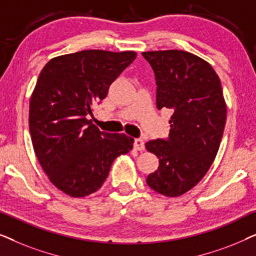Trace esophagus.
Here are the masks:
<instances>
[{"label":"esophagus","instance_id":"34e87169","mask_svg":"<svg viewBox=\"0 0 256 256\" xmlns=\"http://www.w3.org/2000/svg\"><path fill=\"white\" fill-rule=\"evenodd\" d=\"M134 149L138 150V152H142L144 149V140L143 138H135L134 140Z\"/></svg>","mask_w":256,"mask_h":256}]
</instances>
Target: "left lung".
<instances>
[{
    "label": "left lung",
    "instance_id": "8db88e82",
    "mask_svg": "<svg viewBox=\"0 0 256 256\" xmlns=\"http://www.w3.org/2000/svg\"><path fill=\"white\" fill-rule=\"evenodd\" d=\"M142 56L155 74L157 108L172 112L169 138L146 143L160 158L146 184L166 197H178L200 182L218 152L227 110L222 82L208 62L188 52Z\"/></svg>",
    "mask_w": 256,
    "mask_h": 256
}]
</instances>
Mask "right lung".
Returning <instances> with one entry per match:
<instances>
[{"instance_id": "right-lung-1", "label": "right lung", "mask_w": 256, "mask_h": 256, "mask_svg": "<svg viewBox=\"0 0 256 256\" xmlns=\"http://www.w3.org/2000/svg\"><path fill=\"white\" fill-rule=\"evenodd\" d=\"M135 58L132 51L85 50L51 59L38 76L30 99L31 141L51 183L71 197L99 190L114 160L132 148L134 138L101 132L88 115Z\"/></svg>"}]
</instances>
